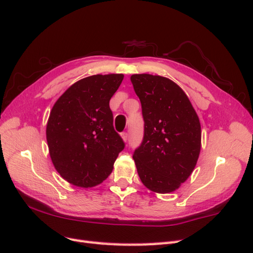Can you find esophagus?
I'll return each mask as SVG.
<instances>
[{
  "label": "esophagus",
  "instance_id": "34e87169",
  "mask_svg": "<svg viewBox=\"0 0 253 253\" xmlns=\"http://www.w3.org/2000/svg\"><path fill=\"white\" fill-rule=\"evenodd\" d=\"M121 137H122V139H124V141H126V140H127V137H128V135H127V133L124 132V133L121 134Z\"/></svg>",
  "mask_w": 253,
  "mask_h": 253
}]
</instances>
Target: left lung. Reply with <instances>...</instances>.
Listing matches in <instances>:
<instances>
[{
	"label": "left lung",
	"mask_w": 253,
	"mask_h": 253,
	"mask_svg": "<svg viewBox=\"0 0 253 253\" xmlns=\"http://www.w3.org/2000/svg\"><path fill=\"white\" fill-rule=\"evenodd\" d=\"M131 81L144 120L143 140L133 155L139 178L153 192H174L193 172L200 156V118L185 91L172 80L135 74Z\"/></svg>",
	"instance_id": "obj_1"
}]
</instances>
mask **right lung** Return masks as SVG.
Instances as JSON below:
<instances>
[{
	"label": "right lung",
	"instance_id": "1",
	"mask_svg": "<svg viewBox=\"0 0 253 253\" xmlns=\"http://www.w3.org/2000/svg\"><path fill=\"white\" fill-rule=\"evenodd\" d=\"M124 77L83 78L68 87L50 111L46 125L50 159L61 177L76 187L91 188L108 178L125 148L110 109Z\"/></svg>",
	"mask_w": 253,
	"mask_h": 253
}]
</instances>
